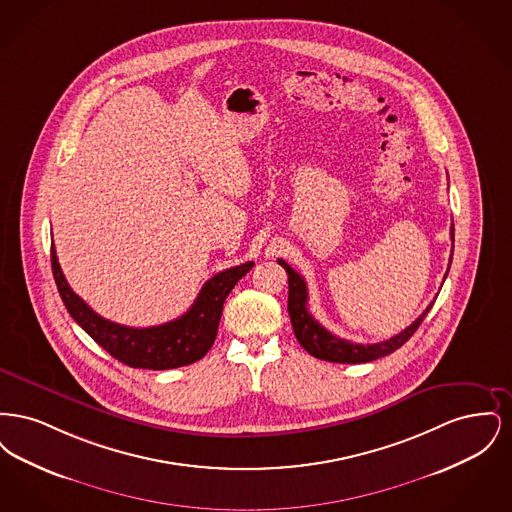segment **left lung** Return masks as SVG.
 Returning <instances> with one entry per match:
<instances>
[{
  "instance_id": "8db88e82",
  "label": "left lung",
  "mask_w": 512,
  "mask_h": 512,
  "mask_svg": "<svg viewBox=\"0 0 512 512\" xmlns=\"http://www.w3.org/2000/svg\"><path fill=\"white\" fill-rule=\"evenodd\" d=\"M451 242H455V228L451 226ZM451 259H453V251H451ZM278 263L286 268L288 272V313L292 318L293 334L297 341L301 343V347L311 353L313 357L322 359V361H330V363H368V361H376L380 357H386L393 353L395 349H399L403 343H407L414 332L418 330V326L422 324L424 317L428 315V311L432 309L434 301L426 307V311L420 317L414 320L411 326H407L403 332H399L397 336H393L390 340L378 341V343H353L349 340H341L338 336H334L332 332H328L320 322H317L313 315L307 309V284L303 280L301 274H297L286 261L278 259Z\"/></svg>"
}]
</instances>
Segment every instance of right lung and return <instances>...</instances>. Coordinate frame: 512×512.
Returning <instances> with one entry per match:
<instances>
[{
	"label": "right lung",
	"mask_w": 512,
	"mask_h": 512,
	"mask_svg": "<svg viewBox=\"0 0 512 512\" xmlns=\"http://www.w3.org/2000/svg\"><path fill=\"white\" fill-rule=\"evenodd\" d=\"M253 265V261H247L240 267L226 268L215 274L203 284L194 305L182 317L159 326L132 328L99 317L98 313L86 305V301H82L73 292L59 267L55 247L51 244L53 278L71 317L92 340L99 343L111 357L121 361L122 365L149 370H169L192 365L205 357L217 338L224 299Z\"/></svg>",
	"instance_id": "obj_1"
}]
</instances>
